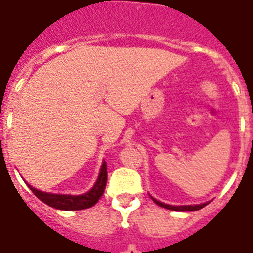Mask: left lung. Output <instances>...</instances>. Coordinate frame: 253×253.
Returning <instances> with one entry per match:
<instances>
[{
    "mask_svg": "<svg viewBox=\"0 0 253 253\" xmlns=\"http://www.w3.org/2000/svg\"><path fill=\"white\" fill-rule=\"evenodd\" d=\"M154 202L156 205H159L162 208H165V209H169V210H175V211H194V210H200L202 209L204 206H206L208 204H202V205H187V206H172V205H166V204H162L159 201H156L155 198H152Z\"/></svg>",
    "mask_w": 253,
    "mask_h": 253,
    "instance_id": "8db88e82",
    "label": "left lung"
}]
</instances>
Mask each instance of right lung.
<instances>
[{"instance_id":"right-lung-1","label":"right lung","mask_w":253,"mask_h":253,"mask_svg":"<svg viewBox=\"0 0 253 253\" xmlns=\"http://www.w3.org/2000/svg\"><path fill=\"white\" fill-rule=\"evenodd\" d=\"M106 180H108V169H106V162L101 167L98 180L95 182L94 187L88 193L82 195H64V194H49L44 193L40 190L33 189L32 186H29V189L32 190V193L39 200L43 201L44 204H47L51 208L59 210H82L91 208L98 202V200L102 197L106 187Z\"/></svg>"}]
</instances>
